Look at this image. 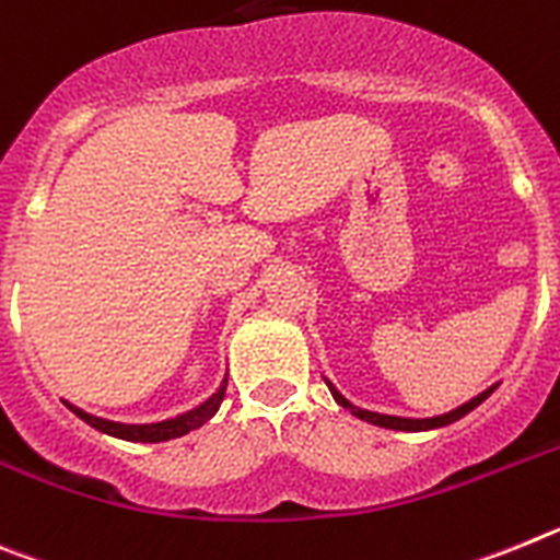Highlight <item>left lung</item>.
Masks as SVG:
<instances>
[{"mask_svg": "<svg viewBox=\"0 0 560 560\" xmlns=\"http://www.w3.org/2000/svg\"><path fill=\"white\" fill-rule=\"evenodd\" d=\"M324 381H327L329 395L335 397V402H338V406L349 408V411H352V415L358 417V420L372 422V425H381V428H392V431H434V428H445V425H451V422H456V420H462V417H465V415H470V411H474L476 406H482V402L488 400L490 395H493L495 386H499V383H493V386H488V388H485V392H479V395H476V397H470L468 402H462V406L451 408V411H445V415H436V417H420V420H417V417L377 415V411H369V408L354 406V402H349L347 397L340 395V392H338V388H335V383L329 381V377H324Z\"/></svg>", "mask_w": 560, "mask_h": 560, "instance_id": "1", "label": "left lung"}]
</instances>
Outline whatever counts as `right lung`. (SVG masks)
<instances>
[{
  "mask_svg": "<svg viewBox=\"0 0 560 560\" xmlns=\"http://www.w3.org/2000/svg\"><path fill=\"white\" fill-rule=\"evenodd\" d=\"M225 388H228V374L222 377L220 388H217V392H213L208 400H202L199 406L188 408V411H183V415L168 417V420H160V422L104 420V417H95V415H90V411H84V408L72 406L70 400H65V402L72 415L81 417L86 425H92L95 431H101V434L118 436V440H126V442H165V440H177V436L188 434V431H194V428L206 425V422L211 420L217 411H220L222 400H225Z\"/></svg>",
  "mask_w": 560,
  "mask_h": 560,
  "instance_id": "1",
  "label": "right lung"
}]
</instances>
